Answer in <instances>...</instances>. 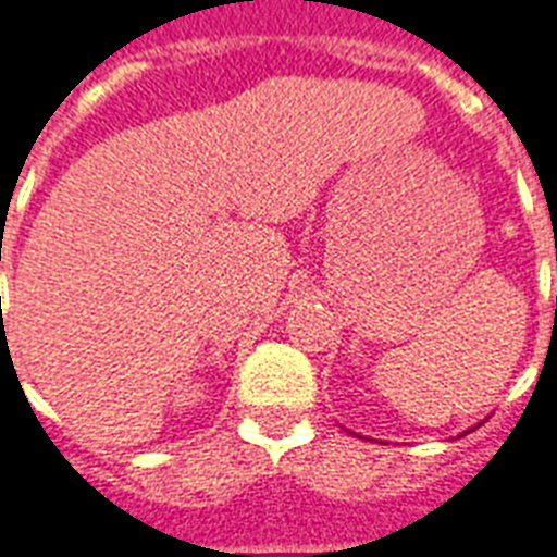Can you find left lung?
<instances>
[{
	"instance_id": "1",
	"label": "left lung",
	"mask_w": 557,
	"mask_h": 557,
	"mask_svg": "<svg viewBox=\"0 0 557 557\" xmlns=\"http://www.w3.org/2000/svg\"><path fill=\"white\" fill-rule=\"evenodd\" d=\"M474 429H478V425H474ZM469 431H471V429H469Z\"/></svg>"
}]
</instances>
